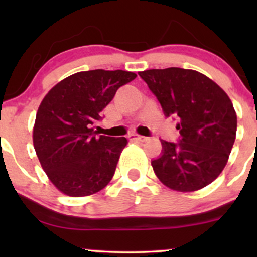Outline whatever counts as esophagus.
Segmentation results:
<instances>
[{
	"label": "esophagus",
	"mask_w": 257,
	"mask_h": 257,
	"mask_svg": "<svg viewBox=\"0 0 257 257\" xmlns=\"http://www.w3.org/2000/svg\"><path fill=\"white\" fill-rule=\"evenodd\" d=\"M128 138L131 141H138V143H143V141L147 140L146 137H143V135H138V134H131Z\"/></svg>",
	"instance_id": "1"
}]
</instances>
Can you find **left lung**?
I'll use <instances>...</instances> for the list:
<instances>
[{"label": "left lung", "mask_w": 257, "mask_h": 257, "mask_svg": "<svg viewBox=\"0 0 257 257\" xmlns=\"http://www.w3.org/2000/svg\"><path fill=\"white\" fill-rule=\"evenodd\" d=\"M166 117L178 119V141L162 140L151 164L157 178L180 192L200 190L225 168L235 140L237 114L228 95L198 71L169 67L139 72Z\"/></svg>", "instance_id": "1"}]
</instances>
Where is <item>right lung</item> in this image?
Here are the masks:
<instances>
[{"label": "right lung", "instance_id": "1", "mask_svg": "<svg viewBox=\"0 0 257 257\" xmlns=\"http://www.w3.org/2000/svg\"><path fill=\"white\" fill-rule=\"evenodd\" d=\"M134 72L89 70L53 87L38 107L34 146L43 170L59 191L71 197L99 192L111 181L125 138L94 132L101 111Z\"/></svg>", "mask_w": 257, "mask_h": 257}]
</instances>
